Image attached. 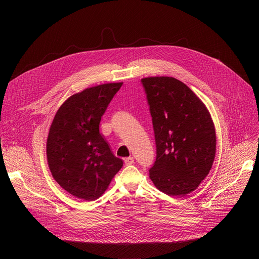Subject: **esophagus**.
I'll use <instances>...</instances> for the list:
<instances>
[{
	"label": "esophagus",
	"mask_w": 259,
	"mask_h": 259,
	"mask_svg": "<svg viewBox=\"0 0 259 259\" xmlns=\"http://www.w3.org/2000/svg\"><path fill=\"white\" fill-rule=\"evenodd\" d=\"M124 162H125L126 166H129V165H132L134 163V159L132 157H128V158L124 159Z\"/></svg>",
	"instance_id": "obj_1"
}]
</instances>
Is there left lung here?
I'll list each match as a JSON object with an SVG mask.
<instances>
[{"label":"left lung","mask_w":259,"mask_h":259,"mask_svg":"<svg viewBox=\"0 0 259 259\" xmlns=\"http://www.w3.org/2000/svg\"><path fill=\"white\" fill-rule=\"evenodd\" d=\"M155 132L157 157L150 169L156 188L182 197L209 174L216 152L213 121L205 104L172 77L141 79Z\"/></svg>","instance_id":"obj_1"}]
</instances>
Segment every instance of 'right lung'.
<instances>
[{
	"instance_id": "right-lung-1",
	"label": "right lung",
	"mask_w": 259,
	"mask_h": 259,
	"mask_svg": "<svg viewBox=\"0 0 259 259\" xmlns=\"http://www.w3.org/2000/svg\"><path fill=\"white\" fill-rule=\"evenodd\" d=\"M123 83L87 88L67 98L51 124L46 153L59 186L86 201L98 199L123 166L101 133L99 123Z\"/></svg>"
}]
</instances>
